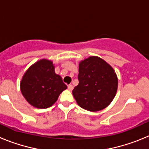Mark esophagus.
<instances>
[{
  "label": "esophagus",
  "mask_w": 149,
  "mask_h": 149,
  "mask_svg": "<svg viewBox=\"0 0 149 149\" xmlns=\"http://www.w3.org/2000/svg\"><path fill=\"white\" fill-rule=\"evenodd\" d=\"M73 88H74V86H73V85H72V84H69V85H68V89L69 91H72V89H73Z\"/></svg>",
  "instance_id": "obj_1"
}]
</instances>
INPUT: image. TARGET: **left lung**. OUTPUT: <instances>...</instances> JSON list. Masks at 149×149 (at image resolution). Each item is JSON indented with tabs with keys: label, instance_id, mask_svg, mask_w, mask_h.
I'll return each mask as SVG.
<instances>
[{
	"label": "left lung",
	"instance_id": "8db88e82",
	"mask_svg": "<svg viewBox=\"0 0 149 149\" xmlns=\"http://www.w3.org/2000/svg\"><path fill=\"white\" fill-rule=\"evenodd\" d=\"M77 78L79 84L72 94L84 110H103L116 94L118 79L113 68L98 56H90L80 63Z\"/></svg>",
	"mask_w": 149,
	"mask_h": 149
}]
</instances>
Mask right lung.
<instances>
[{
	"label": "right lung",
	"mask_w": 149,
	"mask_h": 149,
	"mask_svg": "<svg viewBox=\"0 0 149 149\" xmlns=\"http://www.w3.org/2000/svg\"><path fill=\"white\" fill-rule=\"evenodd\" d=\"M67 86L55 74L52 62L41 60L30 67L21 82V90L27 102L35 107L48 108L56 102Z\"/></svg>",
	"instance_id": "add662e5"
}]
</instances>
